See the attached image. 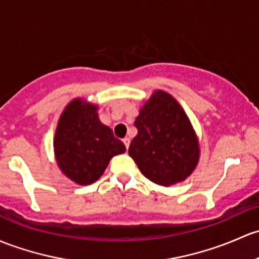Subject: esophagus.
I'll return each instance as SVG.
<instances>
[{"label":"esophagus","instance_id":"esophagus-1","mask_svg":"<svg viewBox=\"0 0 259 259\" xmlns=\"http://www.w3.org/2000/svg\"><path fill=\"white\" fill-rule=\"evenodd\" d=\"M122 143H124L125 148L129 149V145H130V139L129 138H124V139H122Z\"/></svg>","mask_w":259,"mask_h":259}]
</instances>
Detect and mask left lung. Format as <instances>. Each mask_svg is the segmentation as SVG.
Returning a JSON list of instances; mask_svg holds the SVG:
<instances>
[{"label":"left lung","mask_w":259,"mask_h":259,"mask_svg":"<svg viewBox=\"0 0 259 259\" xmlns=\"http://www.w3.org/2000/svg\"><path fill=\"white\" fill-rule=\"evenodd\" d=\"M134 125L138 135L129 155L145 178L170 186L194 171L198 161L197 139L184 109L162 91H156L141 108Z\"/></svg>","instance_id":"1"}]
</instances>
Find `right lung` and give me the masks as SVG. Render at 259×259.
<instances>
[{"mask_svg":"<svg viewBox=\"0 0 259 259\" xmlns=\"http://www.w3.org/2000/svg\"><path fill=\"white\" fill-rule=\"evenodd\" d=\"M97 107L81 99L67 105L54 137L57 164L65 176L79 185L97 181L113 156L125 152V145L113 130L102 124Z\"/></svg>","mask_w":259,"mask_h":259,"instance_id":"obj_1","label":"right lung"}]
</instances>
